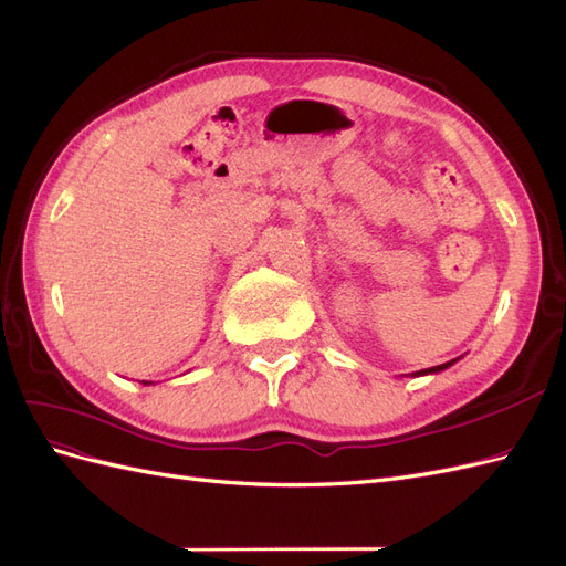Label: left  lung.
Segmentation results:
<instances>
[{
  "instance_id": "1",
  "label": "left lung",
  "mask_w": 566,
  "mask_h": 566,
  "mask_svg": "<svg viewBox=\"0 0 566 566\" xmlns=\"http://www.w3.org/2000/svg\"><path fill=\"white\" fill-rule=\"evenodd\" d=\"M455 361H458V358H453V361L441 364V366H432V368H424V370H416V373H410V378H420V375H434V373H441V370L451 368Z\"/></svg>"
}]
</instances>
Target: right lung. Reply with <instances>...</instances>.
Returning a JSON list of instances; mask_svg holds the SVG:
<instances>
[{"label": "right lung", "instance_id": "right-lung-1", "mask_svg": "<svg viewBox=\"0 0 566 566\" xmlns=\"http://www.w3.org/2000/svg\"><path fill=\"white\" fill-rule=\"evenodd\" d=\"M144 385H153V382H146V380H144Z\"/></svg>", "mask_w": 566, "mask_h": 566}]
</instances>
